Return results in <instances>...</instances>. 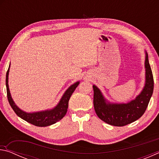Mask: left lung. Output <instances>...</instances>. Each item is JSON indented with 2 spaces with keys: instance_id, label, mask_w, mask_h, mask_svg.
<instances>
[{
  "instance_id": "1",
  "label": "left lung",
  "mask_w": 159,
  "mask_h": 159,
  "mask_svg": "<svg viewBox=\"0 0 159 159\" xmlns=\"http://www.w3.org/2000/svg\"><path fill=\"white\" fill-rule=\"evenodd\" d=\"M144 52V86L134 99L126 103L111 102L96 85H93L94 108L98 116L104 122L114 126H124L139 119L146 111L154 90V79L148 54L146 50Z\"/></svg>"
}]
</instances>
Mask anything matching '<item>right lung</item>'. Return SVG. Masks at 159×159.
<instances>
[{
    "mask_svg": "<svg viewBox=\"0 0 159 159\" xmlns=\"http://www.w3.org/2000/svg\"><path fill=\"white\" fill-rule=\"evenodd\" d=\"M10 67V63L8 70L7 71L6 80H5V82H6L5 84H6L7 88V95L10 106H11L12 109L14 110V111L19 117H20L23 120H25L28 123H31V124H33L36 126H39V127H46V126L55 124V123L60 120L65 116L67 111V109H68L69 99L71 98L72 94L74 92L75 89L77 88V86L79 85L80 81H77L71 85H70L63 94V95L61 98L60 102H58V104L55 107H53L52 109H46L40 111L26 112L23 111L22 109H21L20 107H18L12 98L8 85Z\"/></svg>",
    "mask_w": 159,
    "mask_h": 159,
    "instance_id": "add662e5",
    "label": "right lung"
}]
</instances>
